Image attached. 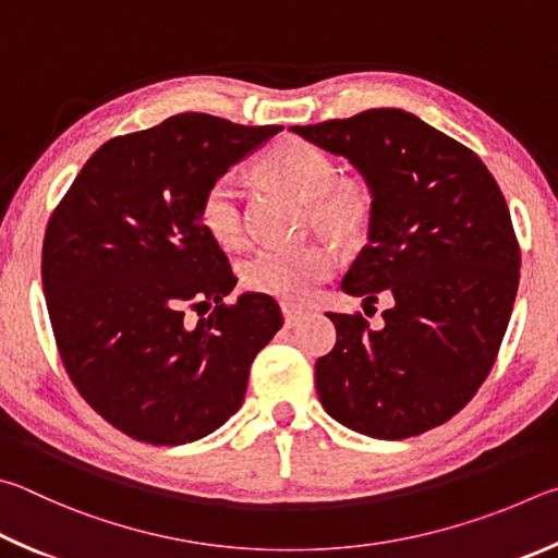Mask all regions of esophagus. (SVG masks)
Masks as SVG:
<instances>
[{"label": "esophagus", "instance_id": "1", "mask_svg": "<svg viewBox=\"0 0 558 558\" xmlns=\"http://www.w3.org/2000/svg\"><path fill=\"white\" fill-rule=\"evenodd\" d=\"M281 314H284V324L291 328V326H296L299 320L306 316V308H299V306H291V304H281Z\"/></svg>", "mask_w": 558, "mask_h": 558}]
</instances>
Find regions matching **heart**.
<instances>
[{
    "mask_svg": "<svg viewBox=\"0 0 558 558\" xmlns=\"http://www.w3.org/2000/svg\"><path fill=\"white\" fill-rule=\"evenodd\" d=\"M264 179L308 203L316 228L338 240H357L367 230L369 201L353 183H338L333 156L301 136L274 142L259 159ZM205 234L225 250L240 247L247 238L242 210V185L232 173L218 175L198 203ZM336 269V254L320 242L296 247H264L242 262V281L250 291L301 304Z\"/></svg>",
    "mask_w": 558,
    "mask_h": 558,
    "instance_id": "b5f03b06",
    "label": "heart"
}]
</instances>
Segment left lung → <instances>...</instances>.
<instances>
[{
  "instance_id": "obj_1",
  "label": "left lung",
  "mask_w": 558,
  "mask_h": 558,
  "mask_svg": "<svg viewBox=\"0 0 558 558\" xmlns=\"http://www.w3.org/2000/svg\"><path fill=\"white\" fill-rule=\"evenodd\" d=\"M355 166L369 191L367 244L340 289L392 306L383 328L328 314L336 348L316 363L326 412L357 434L399 441L471 402L510 324L520 247L493 173L416 114L379 107L289 126Z\"/></svg>"
}]
</instances>
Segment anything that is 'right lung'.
<instances>
[{
	"instance_id": "add662e5",
	"label": "right lung",
	"mask_w": 558,
	"mask_h": 558,
	"mask_svg": "<svg viewBox=\"0 0 558 558\" xmlns=\"http://www.w3.org/2000/svg\"><path fill=\"white\" fill-rule=\"evenodd\" d=\"M279 130L183 112L114 136L48 222L41 279L63 365L136 441L181 446L220 428L284 324L267 294L225 304L238 279L198 220L205 189ZM201 305L214 311L189 325L184 308Z\"/></svg>"
}]
</instances>
